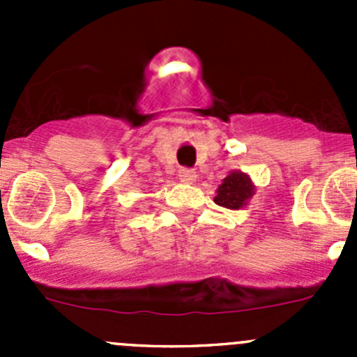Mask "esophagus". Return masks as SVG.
Wrapping results in <instances>:
<instances>
[{
    "instance_id": "esophagus-1",
    "label": "esophagus",
    "mask_w": 357,
    "mask_h": 357,
    "mask_svg": "<svg viewBox=\"0 0 357 357\" xmlns=\"http://www.w3.org/2000/svg\"><path fill=\"white\" fill-rule=\"evenodd\" d=\"M178 176H179V181H181V183H186V185H190V183L195 181L197 172L193 171V169L181 167V169H179V171H178Z\"/></svg>"
}]
</instances>
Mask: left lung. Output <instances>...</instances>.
<instances>
[{"instance_id":"left-lung-1","label":"left lung","mask_w":357,"mask_h":357,"mask_svg":"<svg viewBox=\"0 0 357 357\" xmlns=\"http://www.w3.org/2000/svg\"><path fill=\"white\" fill-rule=\"evenodd\" d=\"M252 195H254V185L250 178L243 172L235 171L222 179L214 202L226 208H242Z\"/></svg>"}]
</instances>
